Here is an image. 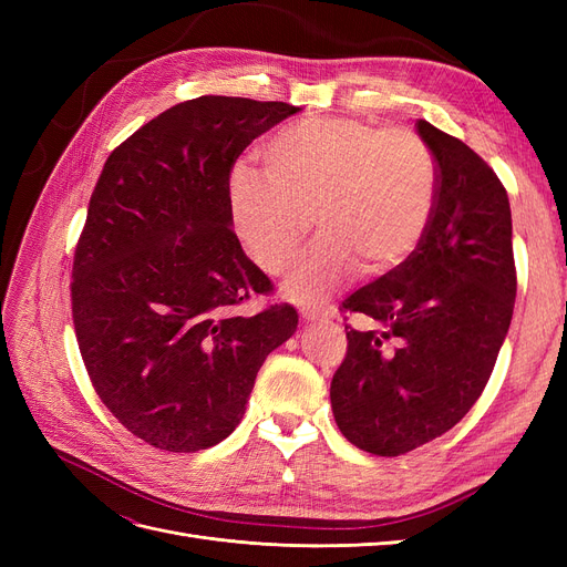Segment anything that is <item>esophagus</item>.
Segmentation results:
<instances>
[{"label":"esophagus","mask_w":567,"mask_h":567,"mask_svg":"<svg viewBox=\"0 0 567 567\" xmlns=\"http://www.w3.org/2000/svg\"><path fill=\"white\" fill-rule=\"evenodd\" d=\"M300 317L302 321H326V319H333V312L323 310V307H302Z\"/></svg>","instance_id":"1"}]
</instances>
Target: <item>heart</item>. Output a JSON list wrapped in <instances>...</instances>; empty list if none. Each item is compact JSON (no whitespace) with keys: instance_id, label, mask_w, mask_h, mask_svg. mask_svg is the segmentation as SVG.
<instances>
[{"instance_id":"obj_1","label":"heart","mask_w":567,"mask_h":567,"mask_svg":"<svg viewBox=\"0 0 567 567\" xmlns=\"http://www.w3.org/2000/svg\"><path fill=\"white\" fill-rule=\"evenodd\" d=\"M265 177L231 173V217L252 260L286 274L302 252L312 217L321 236L284 286L293 302H319L359 267L379 277L400 267L435 210L437 169L409 130L321 117L279 130L262 148Z\"/></svg>"}]
</instances>
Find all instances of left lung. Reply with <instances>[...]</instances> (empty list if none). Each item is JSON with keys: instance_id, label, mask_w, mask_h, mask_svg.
<instances>
[{"instance_id": "8db88e82", "label": "left lung", "mask_w": 567, "mask_h": 567, "mask_svg": "<svg viewBox=\"0 0 567 567\" xmlns=\"http://www.w3.org/2000/svg\"><path fill=\"white\" fill-rule=\"evenodd\" d=\"M437 167V198L419 248L342 310L348 331L331 381L333 419L354 447L400 456L454 427L483 394L516 302L506 188L456 136L416 123Z\"/></svg>"}]
</instances>
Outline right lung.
<instances>
[{"label": "right lung", "instance_id": "1", "mask_svg": "<svg viewBox=\"0 0 567 567\" xmlns=\"http://www.w3.org/2000/svg\"><path fill=\"white\" fill-rule=\"evenodd\" d=\"M284 101L198 96L120 144L90 200L73 262V323L96 394L165 452H200L241 423L255 375L296 333L290 305L244 317L267 274L234 234L229 177Z\"/></svg>", "mask_w": 567, "mask_h": 567}]
</instances>
